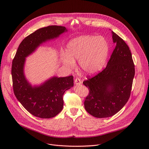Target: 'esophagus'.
I'll return each mask as SVG.
<instances>
[{"label":"esophagus","mask_w":149,"mask_h":149,"mask_svg":"<svg viewBox=\"0 0 149 149\" xmlns=\"http://www.w3.org/2000/svg\"><path fill=\"white\" fill-rule=\"evenodd\" d=\"M74 83L75 85H79L82 83V81L79 78H76L74 81Z\"/></svg>","instance_id":"obj_1"}]
</instances>
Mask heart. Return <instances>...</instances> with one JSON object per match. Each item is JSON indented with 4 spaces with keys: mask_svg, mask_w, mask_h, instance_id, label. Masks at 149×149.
I'll return each mask as SVG.
<instances>
[{
    "mask_svg": "<svg viewBox=\"0 0 149 149\" xmlns=\"http://www.w3.org/2000/svg\"><path fill=\"white\" fill-rule=\"evenodd\" d=\"M109 52V46L103 37L81 36L68 43L66 53H61V61L69 70L75 67L78 60L79 67L85 73L94 74L104 65Z\"/></svg>",
    "mask_w": 149,
    "mask_h": 149,
    "instance_id": "b5f03b06",
    "label": "heart"
}]
</instances>
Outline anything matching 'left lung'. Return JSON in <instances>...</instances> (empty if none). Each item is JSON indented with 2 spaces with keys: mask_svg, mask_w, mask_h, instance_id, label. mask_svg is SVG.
I'll return each instance as SVG.
<instances>
[{
  "mask_svg": "<svg viewBox=\"0 0 149 149\" xmlns=\"http://www.w3.org/2000/svg\"><path fill=\"white\" fill-rule=\"evenodd\" d=\"M116 44L105 68L83 84L89 90L84 107L92 116L103 118L118 112L128 102L135 75L134 64L129 47L112 31Z\"/></svg>",
  "mask_w": 149,
  "mask_h": 149,
  "instance_id": "obj_1",
  "label": "left lung"
}]
</instances>
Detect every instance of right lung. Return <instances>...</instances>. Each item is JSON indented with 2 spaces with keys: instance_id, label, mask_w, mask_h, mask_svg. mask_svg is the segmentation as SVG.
Returning <instances> with one entry per match:
<instances>
[{
  "instance_id": "right-lung-1",
  "label": "right lung",
  "mask_w": 149,
  "mask_h": 149,
  "mask_svg": "<svg viewBox=\"0 0 149 149\" xmlns=\"http://www.w3.org/2000/svg\"><path fill=\"white\" fill-rule=\"evenodd\" d=\"M68 30L65 26L50 25L40 29L20 43L12 65L13 89L18 100L33 115L50 118L61 112L63 95L74 86L73 76L53 77L39 86H33L24 74L25 59L43 43L58 38Z\"/></svg>"
}]
</instances>
